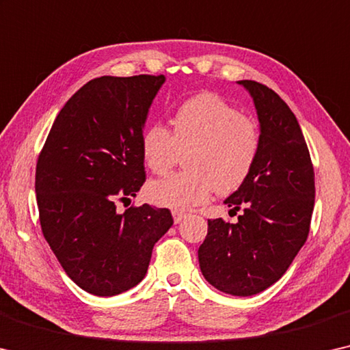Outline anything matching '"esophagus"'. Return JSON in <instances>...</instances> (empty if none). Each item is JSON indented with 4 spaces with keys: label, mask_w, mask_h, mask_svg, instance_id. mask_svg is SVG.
I'll list each match as a JSON object with an SVG mask.
<instances>
[{
    "label": "esophagus",
    "mask_w": 350,
    "mask_h": 350,
    "mask_svg": "<svg viewBox=\"0 0 350 350\" xmlns=\"http://www.w3.org/2000/svg\"><path fill=\"white\" fill-rule=\"evenodd\" d=\"M172 216H174V222L175 224H180L183 219H186L187 214L183 213V211H172Z\"/></svg>",
    "instance_id": "34e87169"
}]
</instances>
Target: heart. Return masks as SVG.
Instances as JSON below:
<instances>
[{
    "label": "heart",
    "instance_id": "1",
    "mask_svg": "<svg viewBox=\"0 0 350 350\" xmlns=\"http://www.w3.org/2000/svg\"><path fill=\"white\" fill-rule=\"evenodd\" d=\"M172 133L152 123L141 136V153L153 174L163 175L185 153L186 170L152 181L148 197L159 206L187 209L213 192L227 196L243 185L260 152V128L214 94L183 101L170 119Z\"/></svg>",
    "mask_w": 350,
    "mask_h": 350
}]
</instances>
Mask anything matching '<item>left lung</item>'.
<instances>
[{
  "instance_id": "8db88e82",
  "label": "left lung",
  "mask_w": 350,
  "mask_h": 350,
  "mask_svg": "<svg viewBox=\"0 0 350 350\" xmlns=\"http://www.w3.org/2000/svg\"><path fill=\"white\" fill-rule=\"evenodd\" d=\"M260 123V152L247 180L225 198L238 222L208 220L198 262L209 284L247 297L278 282L305 244L314 206V172L299 122L272 89L236 81Z\"/></svg>"
}]
</instances>
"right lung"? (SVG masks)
Returning a JSON list of instances; mask_svg holds the SVG:
<instances>
[{
    "mask_svg": "<svg viewBox=\"0 0 350 350\" xmlns=\"http://www.w3.org/2000/svg\"><path fill=\"white\" fill-rule=\"evenodd\" d=\"M164 75L101 77L84 84L53 123L36 167L42 231L67 275L100 297L136 286L154 244L174 224L167 208L117 211L145 181L141 136Z\"/></svg>",
    "mask_w": 350,
    "mask_h": 350,
    "instance_id": "add662e5",
    "label": "right lung"
}]
</instances>
